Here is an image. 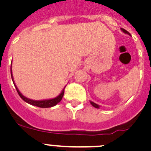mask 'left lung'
I'll use <instances>...</instances> for the list:
<instances>
[{
    "instance_id": "1",
    "label": "left lung",
    "mask_w": 151,
    "mask_h": 151,
    "mask_svg": "<svg viewBox=\"0 0 151 151\" xmlns=\"http://www.w3.org/2000/svg\"><path fill=\"white\" fill-rule=\"evenodd\" d=\"M121 31H123V33H125V34H128V35H130V36H131V34H130L129 33H128V31H126V30L123 29V28H121ZM90 104H92V105L93 106L95 107V108H97V109H99V108H100V106H99V105H98V104H95V103L92 102V101H90Z\"/></svg>"
}]
</instances>
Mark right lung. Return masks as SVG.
Instances as JSON below:
<instances>
[{
    "label": "right lung",
    "instance_id": "add662e5",
    "mask_svg": "<svg viewBox=\"0 0 151 151\" xmlns=\"http://www.w3.org/2000/svg\"><path fill=\"white\" fill-rule=\"evenodd\" d=\"M11 76H12V81L14 83V86H15L16 89H17V92L18 93V95H20V98L25 101V102L28 103V104H31L32 106H35L37 107H40V108H50V107H53L54 106H56V104H59L61 101H62V98H63L64 93H65V86L64 87V89H62V92L58 95L57 97L54 98H51V99H46V100H42V101H34V100H31L29 99V98H26L25 97L21 92L19 91L18 88L17 87V86L15 85L14 81V78H13V76H12V67H11Z\"/></svg>",
    "mask_w": 151,
    "mask_h": 151
}]
</instances>
